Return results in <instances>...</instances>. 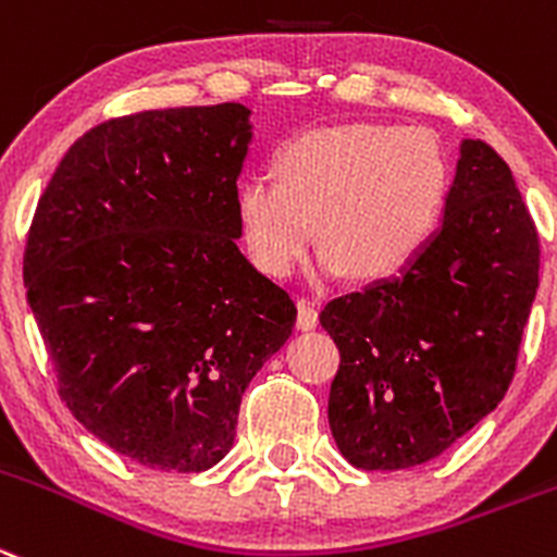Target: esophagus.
Wrapping results in <instances>:
<instances>
[{"mask_svg":"<svg viewBox=\"0 0 557 557\" xmlns=\"http://www.w3.org/2000/svg\"><path fill=\"white\" fill-rule=\"evenodd\" d=\"M296 308H299V313H296V326L305 332L315 330V324H319V310H315L308 299H299V302H296Z\"/></svg>","mask_w":557,"mask_h":557,"instance_id":"34e87169","label":"esophagus"}]
</instances>
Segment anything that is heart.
<instances>
[{
	"label": "heart",
	"mask_w": 557,
	"mask_h": 557,
	"mask_svg": "<svg viewBox=\"0 0 557 557\" xmlns=\"http://www.w3.org/2000/svg\"><path fill=\"white\" fill-rule=\"evenodd\" d=\"M272 175L236 191L249 258L269 277H290L315 242L319 274L389 277L412 263L448 200L443 145L425 128L337 123L285 143Z\"/></svg>",
	"instance_id": "heart-1"
}]
</instances>
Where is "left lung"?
<instances>
[{
	"mask_svg": "<svg viewBox=\"0 0 557 557\" xmlns=\"http://www.w3.org/2000/svg\"><path fill=\"white\" fill-rule=\"evenodd\" d=\"M539 233L506 161L461 143L443 227L393 280L337 296L330 429L360 470L425 465L506 396L539 288Z\"/></svg>",
	"mask_w": 557,
	"mask_h": 557,
	"instance_id": "8db88e82",
	"label": "left lung"
}]
</instances>
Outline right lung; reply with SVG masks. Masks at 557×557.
I'll use <instances>...</instances> for the list:
<instances>
[{
    "label": "right lung",
    "mask_w": 557,
    "mask_h": 557,
    "mask_svg": "<svg viewBox=\"0 0 557 557\" xmlns=\"http://www.w3.org/2000/svg\"><path fill=\"white\" fill-rule=\"evenodd\" d=\"M249 109H150L90 128L40 195L24 283L60 398L132 461L225 459L252 376L288 341V290L244 258Z\"/></svg>",
    "instance_id": "right-lung-1"
}]
</instances>
